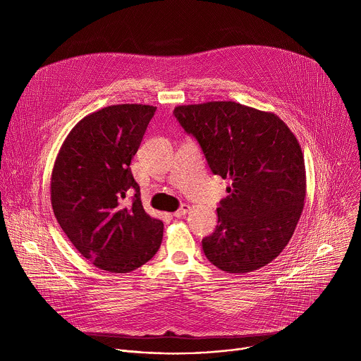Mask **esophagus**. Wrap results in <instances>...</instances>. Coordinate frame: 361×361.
I'll return each instance as SVG.
<instances>
[{
    "label": "esophagus",
    "instance_id": "esophagus-1",
    "mask_svg": "<svg viewBox=\"0 0 361 361\" xmlns=\"http://www.w3.org/2000/svg\"><path fill=\"white\" fill-rule=\"evenodd\" d=\"M188 212H190V205H188V204H183L181 207H180L173 216H174L176 219H180V217H184Z\"/></svg>",
    "mask_w": 361,
    "mask_h": 361
}]
</instances>
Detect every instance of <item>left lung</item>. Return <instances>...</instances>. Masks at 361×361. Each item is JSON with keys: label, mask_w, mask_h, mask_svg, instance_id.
I'll return each mask as SVG.
<instances>
[{"label": "left lung", "mask_w": 361, "mask_h": 361, "mask_svg": "<svg viewBox=\"0 0 361 361\" xmlns=\"http://www.w3.org/2000/svg\"><path fill=\"white\" fill-rule=\"evenodd\" d=\"M212 171L231 180L216 231L202 238L209 262L227 273L271 263L288 244L305 198V167L295 135L274 113L234 101L178 106Z\"/></svg>", "instance_id": "left-lung-1"}]
</instances>
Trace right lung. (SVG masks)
Wrapping results in <instances>:
<instances>
[{"mask_svg": "<svg viewBox=\"0 0 361 361\" xmlns=\"http://www.w3.org/2000/svg\"><path fill=\"white\" fill-rule=\"evenodd\" d=\"M156 107L117 104L80 120L51 173L54 216L73 245L95 267L130 273L161 245L163 221L145 213L130 164ZM136 194L130 204L122 200Z\"/></svg>", "mask_w": 361, "mask_h": 361, "instance_id": "add662e5", "label": "right lung"}]
</instances>
